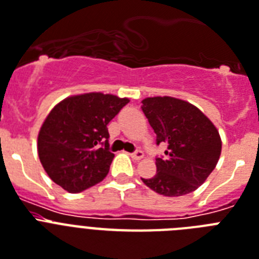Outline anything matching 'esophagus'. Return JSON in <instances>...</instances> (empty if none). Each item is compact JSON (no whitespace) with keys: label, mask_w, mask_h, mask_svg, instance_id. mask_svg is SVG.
I'll return each mask as SVG.
<instances>
[{"label":"esophagus","mask_w":259,"mask_h":259,"mask_svg":"<svg viewBox=\"0 0 259 259\" xmlns=\"http://www.w3.org/2000/svg\"><path fill=\"white\" fill-rule=\"evenodd\" d=\"M130 157H132L134 161H140V159L144 157V153H142L141 150H136L133 151V153H130Z\"/></svg>","instance_id":"34e87169"}]
</instances>
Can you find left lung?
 <instances>
[{
  "label": "left lung",
  "mask_w": 259,
  "mask_h": 259,
  "mask_svg": "<svg viewBox=\"0 0 259 259\" xmlns=\"http://www.w3.org/2000/svg\"><path fill=\"white\" fill-rule=\"evenodd\" d=\"M142 111L154 130L155 144L167 145L165 155L155 158L157 173L141 178L165 197H181L201 186L221 155V137L202 111L173 97L142 101Z\"/></svg>",
  "instance_id": "left-lung-1"
}]
</instances>
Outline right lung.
Returning a JSON list of instances; mask_svg holds the SVG:
<instances>
[{"label": "right lung", "mask_w": 259, "mask_h": 259, "mask_svg": "<svg viewBox=\"0 0 259 259\" xmlns=\"http://www.w3.org/2000/svg\"><path fill=\"white\" fill-rule=\"evenodd\" d=\"M129 104L102 93L69 97L46 117L38 134V157L52 181L69 193H81L109 173L108 123Z\"/></svg>", "instance_id": "1"}]
</instances>
